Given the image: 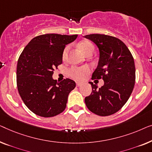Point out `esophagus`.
<instances>
[{"label":"esophagus","instance_id":"34e87169","mask_svg":"<svg viewBox=\"0 0 152 152\" xmlns=\"http://www.w3.org/2000/svg\"><path fill=\"white\" fill-rule=\"evenodd\" d=\"M83 85V83H80V82H76V86L77 87H80L82 86V85Z\"/></svg>","mask_w":152,"mask_h":152}]
</instances>
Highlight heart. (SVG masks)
Instances as JSON below:
<instances>
[{
    "label": "heart",
    "mask_w": 152,
    "mask_h": 152,
    "mask_svg": "<svg viewBox=\"0 0 152 152\" xmlns=\"http://www.w3.org/2000/svg\"><path fill=\"white\" fill-rule=\"evenodd\" d=\"M78 47L81 52H82L84 54H87V52H90V51H93L94 52V47L93 44L89 41H87V40H83V41L80 42V43L78 44ZM68 50H69V47L67 46L63 50V58H65L66 56ZM89 72V68L88 67H87V66H83V67H72L71 69H69V73L70 75L74 77V78L78 79V80H82V79L85 78V76L87 75Z\"/></svg>",
    "instance_id": "heart-1"
}]
</instances>
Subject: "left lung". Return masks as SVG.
I'll list each match as a JSON object with an SVG mask.
<instances>
[{"label": "left lung", "instance_id": "obj_1", "mask_svg": "<svg viewBox=\"0 0 152 152\" xmlns=\"http://www.w3.org/2000/svg\"><path fill=\"white\" fill-rule=\"evenodd\" d=\"M85 37L94 42L99 50L92 79L104 80L100 88L89 82L92 91L85 97V104L95 114L110 116L123 107L133 91L136 79L134 58L125 44L116 37L99 34Z\"/></svg>", "mask_w": 152, "mask_h": 152}]
</instances>
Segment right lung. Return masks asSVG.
<instances>
[{
    "mask_svg": "<svg viewBox=\"0 0 152 152\" xmlns=\"http://www.w3.org/2000/svg\"><path fill=\"white\" fill-rule=\"evenodd\" d=\"M78 35L47 34L34 38L19 57L16 69L17 87L27 107L38 116L52 117L66 107L68 95L76 83L69 78L57 82L54 69L62 64L65 45Z\"/></svg>",
    "mask_w": 152,
    "mask_h": 152,
    "instance_id": "obj_1",
    "label": "right lung"
}]
</instances>
